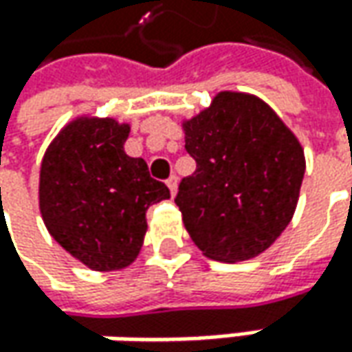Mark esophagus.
I'll list each match as a JSON object with an SVG mask.
<instances>
[{"instance_id": "1", "label": "esophagus", "mask_w": 352, "mask_h": 352, "mask_svg": "<svg viewBox=\"0 0 352 352\" xmlns=\"http://www.w3.org/2000/svg\"><path fill=\"white\" fill-rule=\"evenodd\" d=\"M167 187H169V190H171V195L175 197L177 195V177L171 175L169 179H167Z\"/></svg>"}]
</instances>
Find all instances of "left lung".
<instances>
[{
  "label": "left lung",
  "mask_w": 352,
  "mask_h": 352,
  "mask_svg": "<svg viewBox=\"0 0 352 352\" xmlns=\"http://www.w3.org/2000/svg\"><path fill=\"white\" fill-rule=\"evenodd\" d=\"M183 132L197 169L175 202L195 245L224 263L267 251L296 210L306 171L296 134L263 99L239 91L216 93Z\"/></svg>",
  "instance_id": "8db88e82"
}]
</instances>
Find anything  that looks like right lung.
Wrapping results in <instances>:
<instances>
[{
	"label": "right lung",
	"instance_id": "obj_1",
	"mask_svg": "<svg viewBox=\"0 0 352 352\" xmlns=\"http://www.w3.org/2000/svg\"><path fill=\"white\" fill-rule=\"evenodd\" d=\"M130 124L83 115L44 153L38 208L50 236L93 271H120L138 257L148 208L169 199L142 157H130Z\"/></svg>",
	"mask_w": 352,
	"mask_h": 352
}]
</instances>
